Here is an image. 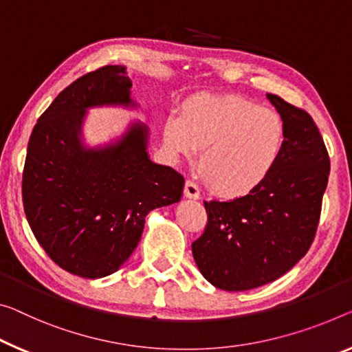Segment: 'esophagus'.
<instances>
[{
  "label": "esophagus",
  "instance_id": "esophagus-1",
  "mask_svg": "<svg viewBox=\"0 0 352 352\" xmlns=\"http://www.w3.org/2000/svg\"><path fill=\"white\" fill-rule=\"evenodd\" d=\"M184 197L190 198V199H198L199 198L198 187L195 186L192 181H186V186H184Z\"/></svg>",
  "mask_w": 352,
  "mask_h": 352
}]
</instances>
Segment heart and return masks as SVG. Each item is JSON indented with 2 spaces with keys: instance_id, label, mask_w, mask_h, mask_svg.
<instances>
[{
  "instance_id": "obj_1",
  "label": "heart",
  "mask_w": 352,
  "mask_h": 352,
  "mask_svg": "<svg viewBox=\"0 0 352 352\" xmlns=\"http://www.w3.org/2000/svg\"><path fill=\"white\" fill-rule=\"evenodd\" d=\"M175 155L192 157L214 192L242 197L258 187L277 164L285 124L277 111L239 96H203L171 115L164 129Z\"/></svg>"
}]
</instances>
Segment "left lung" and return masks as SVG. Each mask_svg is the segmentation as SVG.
Instances as JSON below:
<instances>
[{
  "label": "left lung",
  "mask_w": 352,
  "mask_h": 352,
  "mask_svg": "<svg viewBox=\"0 0 352 352\" xmlns=\"http://www.w3.org/2000/svg\"><path fill=\"white\" fill-rule=\"evenodd\" d=\"M285 124L277 164L258 187L230 201H204L206 230L192 244L195 263L215 288L247 291L274 282L310 248L331 160L307 111L267 94Z\"/></svg>",
  "instance_id": "left-lung-1"
}]
</instances>
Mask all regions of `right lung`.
<instances>
[{"label":"right lung","instance_id":"obj_1","mask_svg":"<svg viewBox=\"0 0 352 352\" xmlns=\"http://www.w3.org/2000/svg\"><path fill=\"white\" fill-rule=\"evenodd\" d=\"M131 88L124 66L83 75L42 113L28 142L26 219L47 255L83 278L116 272L142 239L146 215L182 197L179 173L149 159L143 122L104 146L83 142L89 108L138 107Z\"/></svg>","mask_w":352,"mask_h":352}]
</instances>
